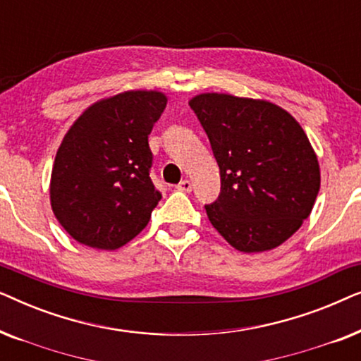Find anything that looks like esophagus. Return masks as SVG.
Here are the masks:
<instances>
[{"label": "esophagus", "mask_w": 361, "mask_h": 361, "mask_svg": "<svg viewBox=\"0 0 361 361\" xmlns=\"http://www.w3.org/2000/svg\"><path fill=\"white\" fill-rule=\"evenodd\" d=\"M177 190L179 192H190L192 190V182L190 180H182V182H179V185L176 187Z\"/></svg>", "instance_id": "1"}]
</instances>
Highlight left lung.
I'll return each mask as SVG.
<instances>
[{"label": "left lung", "instance_id": "8db88e82", "mask_svg": "<svg viewBox=\"0 0 361 361\" xmlns=\"http://www.w3.org/2000/svg\"><path fill=\"white\" fill-rule=\"evenodd\" d=\"M189 105L220 167V195L205 205L210 224L243 253L283 245L320 189L317 154L302 126L274 103L228 93H200Z\"/></svg>", "mask_w": 361, "mask_h": 361}]
</instances>
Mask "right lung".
I'll list each match as a JSON object with an SVG mask.
<instances>
[{"mask_svg": "<svg viewBox=\"0 0 361 361\" xmlns=\"http://www.w3.org/2000/svg\"><path fill=\"white\" fill-rule=\"evenodd\" d=\"M157 90L103 98L73 121L51 174V207L78 243L116 250L146 228L161 192L149 177L147 136L164 111Z\"/></svg>", "mask_w": 361, "mask_h": 361, "instance_id": "obj_1", "label": "right lung"}]
</instances>
